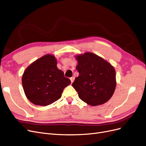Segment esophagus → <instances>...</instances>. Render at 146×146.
<instances>
[{"instance_id":"esophagus-1","label":"esophagus","mask_w":146,"mask_h":146,"mask_svg":"<svg viewBox=\"0 0 146 146\" xmlns=\"http://www.w3.org/2000/svg\"><path fill=\"white\" fill-rule=\"evenodd\" d=\"M70 80H71V82L72 83H73V82H74V77H72V78H70Z\"/></svg>"}]
</instances>
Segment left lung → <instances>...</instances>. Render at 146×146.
<instances>
[{"label": "left lung", "mask_w": 146, "mask_h": 146, "mask_svg": "<svg viewBox=\"0 0 146 146\" xmlns=\"http://www.w3.org/2000/svg\"><path fill=\"white\" fill-rule=\"evenodd\" d=\"M79 74L73 87L79 97L88 104L96 106L108 101L115 92L116 72L109 62L91 52L76 56Z\"/></svg>", "instance_id": "obj_1"}]
</instances>
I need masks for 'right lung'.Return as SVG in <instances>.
Here are the masks:
<instances>
[{
	"label": "right lung",
	"instance_id": "obj_1",
	"mask_svg": "<svg viewBox=\"0 0 146 146\" xmlns=\"http://www.w3.org/2000/svg\"><path fill=\"white\" fill-rule=\"evenodd\" d=\"M56 60L45 55L31 64L23 73L22 84L25 94L35 105L46 106L60 99L71 81L56 67Z\"/></svg>",
	"mask_w": 146,
	"mask_h": 146
}]
</instances>
